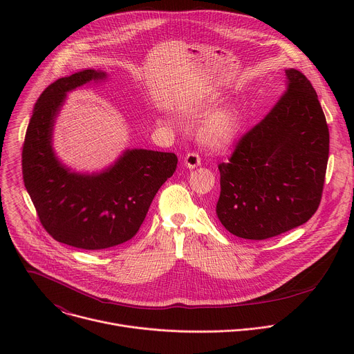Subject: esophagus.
Returning <instances> with one entry per match:
<instances>
[{
	"mask_svg": "<svg viewBox=\"0 0 354 354\" xmlns=\"http://www.w3.org/2000/svg\"><path fill=\"white\" fill-rule=\"evenodd\" d=\"M185 165L189 168V169H193L196 167H198L201 164V160H200V156L197 153H189L186 157H185Z\"/></svg>",
	"mask_w": 354,
	"mask_h": 354,
	"instance_id": "obj_1",
	"label": "esophagus"
}]
</instances>
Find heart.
Here are the masks:
<instances>
[{
    "label": "heart",
    "mask_w": 354,
    "mask_h": 354,
    "mask_svg": "<svg viewBox=\"0 0 354 354\" xmlns=\"http://www.w3.org/2000/svg\"><path fill=\"white\" fill-rule=\"evenodd\" d=\"M213 105V100L206 102L200 109L206 112ZM242 129V116L235 105H225L209 115L201 124L200 134L209 145L217 149L230 147L239 136Z\"/></svg>",
    "instance_id": "heart-1"
}]
</instances>
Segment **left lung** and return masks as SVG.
Listing matches in <instances>:
<instances>
[{"mask_svg":"<svg viewBox=\"0 0 354 354\" xmlns=\"http://www.w3.org/2000/svg\"><path fill=\"white\" fill-rule=\"evenodd\" d=\"M287 86L272 111L221 162L216 213L245 239H268L307 223L318 210L329 129L308 78L286 70Z\"/></svg>","mask_w":354,"mask_h":354,"instance_id":"1","label":"left lung"}]
</instances>
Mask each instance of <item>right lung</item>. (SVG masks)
<instances>
[{
  "instance_id": "1",
  "label": "right lung",
  "mask_w": 354,
  "mask_h": 354,
  "mask_svg": "<svg viewBox=\"0 0 354 354\" xmlns=\"http://www.w3.org/2000/svg\"><path fill=\"white\" fill-rule=\"evenodd\" d=\"M105 73L84 70L50 84L39 96L22 147V175L43 228L56 241L100 250L131 239L158 189L176 169L174 153L127 149L106 171L71 172L52 148L55 119L66 93Z\"/></svg>"
}]
</instances>
